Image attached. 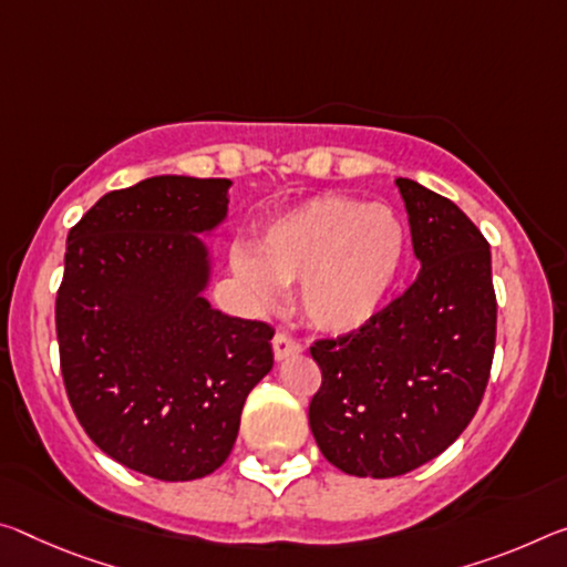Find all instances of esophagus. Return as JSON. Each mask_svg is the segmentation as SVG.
<instances>
[{"mask_svg": "<svg viewBox=\"0 0 567 567\" xmlns=\"http://www.w3.org/2000/svg\"><path fill=\"white\" fill-rule=\"evenodd\" d=\"M272 350H275L277 361H285V358L302 353V346L295 338L285 336V332H277V336L272 338Z\"/></svg>", "mask_w": 567, "mask_h": 567, "instance_id": "obj_1", "label": "esophagus"}]
</instances>
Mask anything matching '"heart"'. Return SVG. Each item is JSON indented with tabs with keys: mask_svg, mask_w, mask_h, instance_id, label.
<instances>
[{
	"mask_svg": "<svg viewBox=\"0 0 567 567\" xmlns=\"http://www.w3.org/2000/svg\"><path fill=\"white\" fill-rule=\"evenodd\" d=\"M409 255V231L383 204L338 194L302 202L259 229L235 269L259 302L298 285V308L322 332L358 330L391 298Z\"/></svg>",
	"mask_w": 567,
	"mask_h": 567,
	"instance_id": "b5f03b06",
	"label": "heart"
}]
</instances>
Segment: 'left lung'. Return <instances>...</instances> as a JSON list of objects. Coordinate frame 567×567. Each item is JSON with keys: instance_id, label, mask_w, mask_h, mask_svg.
Masks as SVG:
<instances>
[{"instance_id": "8db88e82", "label": "left lung", "mask_w": 567, "mask_h": 567, "mask_svg": "<svg viewBox=\"0 0 567 567\" xmlns=\"http://www.w3.org/2000/svg\"><path fill=\"white\" fill-rule=\"evenodd\" d=\"M396 184L421 272L371 322L310 346L322 373L312 436L340 472L373 480L456 442L482 403L497 338L489 241L446 196Z\"/></svg>"}]
</instances>
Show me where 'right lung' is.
<instances>
[{"label":"right lung","mask_w":567,"mask_h":567,"mask_svg":"<svg viewBox=\"0 0 567 567\" xmlns=\"http://www.w3.org/2000/svg\"><path fill=\"white\" fill-rule=\"evenodd\" d=\"M229 184L146 178L105 194L68 235L55 328L70 406L101 452L154 480L219 470L272 368V326L202 298L196 231L227 217Z\"/></svg>","instance_id":"right-lung-1"}]
</instances>
